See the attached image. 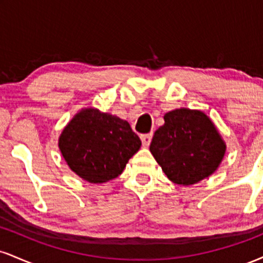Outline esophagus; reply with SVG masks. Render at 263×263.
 I'll list each match as a JSON object with an SVG mask.
<instances>
[{
  "instance_id": "esophagus-1",
  "label": "esophagus",
  "mask_w": 263,
  "mask_h": 263,
  "mask_svg": "<svg viewBox=\"0 0 263 263\" xmlns=\"http://www.w3.org/2000/svg\"><path fill=\"white\" fill-rule=\"evenodd\" d=\"M152 134H144V135H141V141H142V144H143L144 147H148L151 141H152Z\"/></svg>"
}]
</instances>
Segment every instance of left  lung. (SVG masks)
Segmentation results:
<instances>
[{"mask_svg":"<svg viewBox=\"0 0 263 263\" xmlns=\"http://www.w3.org/2000/svg\"><path fill=\"white\" fill-rule=\"evenodd\" d=\"M149 151L172 182L190 185L216 171L225 144L206 115L179 108L164 115Z\"/></svg>","mask_w":263,"mask_h":263,"instance_id":"left-lung-1","label":"left lung"}]
</instances>
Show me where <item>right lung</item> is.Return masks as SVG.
Listing matches in <instances>:
<instances>
[{
	"instance_id": "right-lung-1",
	"label": "right lung",
	"mask_w": 263,
	"mask_h": 263,
	"mask_svg": "<svg viewBox=\"0 0 263 263\" xmlns=\"http://www.w3.org/2000/svg\"><path fill=\"white\" fill-rule=\"evenodd\" d=\"M141 140L125 120L85 108L68 123L59 138L63 157L78 176L90 183L119 177Z\"/></svg>"
}]
</instances>
